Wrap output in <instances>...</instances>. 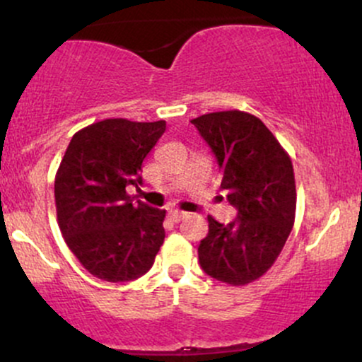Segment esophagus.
<instances>
[{
  "instance_id": "esophagus-1",
  "label": "esophagus",
  "mask_w": 362,
  "mask_h": 362,
  "mask_svg": "<svg viewBox=\"0 0 362 362\" xmlns=\"http://www.w3.org/2000/svg\"><path fill=\"white\" fill-rule=\"evenodd\" d=\"M168 216H170V219H172L173 223H178V221H182V219L185 218L187 216V213H184V211H170L168 213Z\"/></svg>"
}]
</instances>
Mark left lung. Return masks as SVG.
I'll return each instance as SVG.
<instances>
[{"label": "left lung", "mask_w": 362, "mask_h": 362, "mask_svg": "<svg viewBox=\"0 0 362 362\" xmlns=\"http://www.w3.org/2000/svg\"><path fill=\"white\" fill-rule=\"evenodd\" d=\"M190 122L214 153L221 189L238 211L228 224L207 218L209 233L199 245V264L214 279L245 286L272 267L293 230V163L265 124L247 112H213Z\"/></svg>", "instance_id": "8db88e82"}]
</instances>
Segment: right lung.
<instances>
[{"instance_id": "obj_1", "label": "right lung", "mask_w": 362, "mask_h": 362, "mask_svg": "<svg viewBox=\"0 0 362 362\" xmlns=\"http://www.w3.org/2000/svg\"><path fill=\"white\" fill-rule=\"evenodd\" d=\"M167 129L165 120L105 119L71 138L54 182L64 242L91 276L134 281L163 245L165 209L138 201L126 187L143 184L141 167Z\"/></svg>"}]
</instances>
